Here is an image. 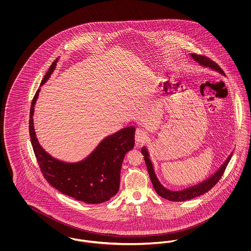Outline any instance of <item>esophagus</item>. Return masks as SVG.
<instances>
[{"label": "esophagus", "instance_id": "esophagus-1", "mask_svg": "<svg viewBox=\"0 0 251 251\" xmlns=\"http://www.w3.org/2000/svg\"><path fill=\"white\" fill-rule=\"evenodd\" d=\"M148 139V134L147 131L141 129V128H137L135 131V141L136 143H143Z\"/></svg>", "mask_w": 251, "mask_h": 251}]
</instances>
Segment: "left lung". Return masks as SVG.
<instances>
[{
    "instance_id": "8db88e82",
    "label": "left lung",
    "mask_w": 251,
    "mask_h": 251,
    "mask_svg": "<svg viewBox=\"0 0 251 251\" xmlns=\"http://www.w3.org/2000/svg\"><path fill=\"white\" fill-rule=\"evenodd\" d=\"M192 57L194 59L196 60L198 63H200L201 65H203L205 67H210L212 69H214L215 71L220 72V73H223L224 72L222 71V69L215 63V61H213L212 59H210L209 57L205 56V55H201V54H196V53H192ZM142 154L144 155V159H145V163H146V166L148 168V171H149V175H150V178L151 179V182H152V185L155 189L156 193L166 199L170 201H189L192 200L196 197H200L203 194H205L206 192L211 190L215 184L219 181V179H221L222 175L224 174L225 170H226V167H227V164L231 158V155L228 156V158L227 159V161L224 163V165L222 167H220V169L218 171H216V173L214 174L210 179L203 181L201 183L196 185V186H193L190 188H187L183 191H178L173 192L169 191L166 189L160 182L159 180L157 179L155 176V173H154V170H153V167H152V164L151 162V160L149 159V153L146 150V148L142 149Z\"/></svg>"
}]
</instances>
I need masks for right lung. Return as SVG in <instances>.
Returning <instances> with one entry per match:
<instances>
[{"mask_svg": "<svg viewBox=\"0 0 251 251\" xmlns=\"http://www.w3.org/2000/svg\"><path fill=\"white\" fill-rule=\"evenodd\" d=\"M57 59L50 65L41 84L53 72ZM36 92L31 103L29 132L37 164L49 183L64 195L89 204L105 202L120 189V169L125 154L133 149L134 127H127L106 137L84 161L69 164L58 161L41 148L33 123Z\"/></svg>", "mask_w": 251, "mask_h": 251, "instance_id": "add662e5", "label": "right lung"}]
</instances>
